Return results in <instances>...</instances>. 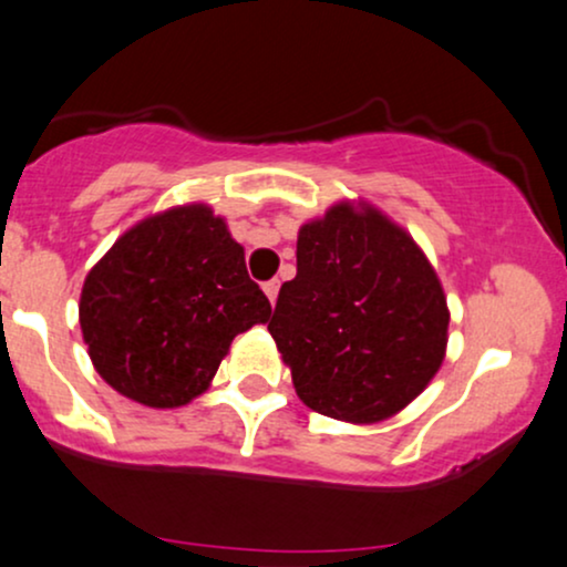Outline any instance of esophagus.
<instances>
[{
  "mask_svg": "<svg viewBox=\"0 0 567 567\" xmlns=\"http://www.w3.org/2000/svg\"><path fill=\"white\" fill-rule=\"evenodd\" d=\"M264 292H267L269 303L275 306V300H277V292H279V279H271V282H264Z\"/></svg>",
  "mask_w": 567,
  "mask_h": 567,
  "instance_id": "obj_1",
  "label": "esophagus"
}]
</instances>
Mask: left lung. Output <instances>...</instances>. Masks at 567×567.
Here are the masks:
<instances>
[{"instance_id":"1","label":"left lung","mask_w":567,"mask_h":567,"mask_svg":"<svg viewBox=\"0 0 567 567\" xmlns=\"http://www.w3.org/2000/svg\"><path fill=\"white\" fill-rule=\"evenodd\" d=\"M296 256L269 332L298 398L348 424L403 411L447 348V298L424 250L371 204L340 200L300 227Z\"/></svg>"}]
</instances>
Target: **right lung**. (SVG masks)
I'll return each mask as SVG.
<instances>
[{"mask_svg":"<svg viewBox=\"0 0 567 567\" xmlns=\"http://www.w3.org/2000/svg\"><path fill=\"white\" fill-rule=\"evenodd\" d=\"M269 313L243 246L206 204L175 206L120 235L78 306L93 369L148 408H181L206 392L235 337Z\"/></svg>","mask_w":567,"mask_h":567,"instance_id":"right-lung-1","label":"right lung"}]
</instances>
